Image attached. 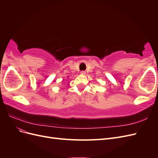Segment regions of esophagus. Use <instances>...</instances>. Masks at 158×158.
<instances>
[{"label":"esophagus","mask_w":158,"mask_h":158,"mask_svg":"<svg viewBox=\"0 0 158 158\" xmlns=\"http://www.w3.org/2000/svg\"><path fill=\"white\" fill-rule=\"evenodd\" d=\"M80 74H82V75H85V71H82V72H81V73H80Z\"/></svg>","instance_id":"1"}]
</instances>
